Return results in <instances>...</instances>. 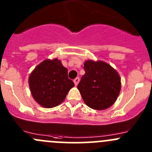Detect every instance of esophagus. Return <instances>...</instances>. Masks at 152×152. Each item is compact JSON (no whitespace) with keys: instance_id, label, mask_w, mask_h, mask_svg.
<instances>
[{"instance_id":"obj_1","label":"esophagus","mask_w":152,"mask_h":152,"mask_svg":"<svg viewBox=\"0 0 152 152\" xmlns=\"http://www.w3.org/2000/svg\"><path fill=\"white\" fill-rule=\"evenodd\" d=\"M73 82H74L75 85H76V86L78 84H79V78H76V79L73 80Z\"/></svg>"}]
</instances>
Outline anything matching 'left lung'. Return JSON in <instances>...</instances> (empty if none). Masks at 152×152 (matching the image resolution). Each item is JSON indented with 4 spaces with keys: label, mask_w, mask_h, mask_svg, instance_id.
I'll use <instances>...</instances> for the list:
<instances>
[{
    "label": "left lung",
    "mask_w": 152,
    "mask_h": 152,
    "mask_svg": "<svg viewBox=\"0 0 152 152\" xmlns=\"http://www.w3.org/2000/svg\"><path fill=\"white\" fill-rule=\"evenodd\" d=\"M85 73L77 86L85 104L91 109L103 110L114 104L121 88L120 75L104 61L87 60Z\"/></svg>",
    "instance_id": "8db88e82"
}]
</instances>
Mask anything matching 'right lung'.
<instances>
[{"label":"right lung","instance_id":"1","mask_svg":"<svg viewBox=\"0 0 152 152\" xmlns=\"http://www.w3.org/2000/svg\"><path fill=\"white\" fill-rule=\"evenodd\" d=\"M28 85L32 97L45 108L62 103L74 83L67 77V69L57 58L45 59L31 73Z\"/></svg>","mask_w":152,"mask_h":152}]
</instances>
